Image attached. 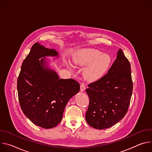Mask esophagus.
Instances as JSON below:
<instances>
[{
  "instance_id": "esophagus-1",
  "label": "esophagus",
  "mask_w": 152,
  "mask_h": 152,
  "mask_svg": "<svg viewBox=\"0 0 152 152\" xmlns=\"http://www.w3.org/2000/svg\"><path fill=\"white\" fill-rule=\"evenodd\" d=\"M80 91H82V92H83L85 90V88H86V86H85V85L84 84V83H81L80 84Z\"/></svg>"
}]
</instances>
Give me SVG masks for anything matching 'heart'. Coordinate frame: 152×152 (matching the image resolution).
<instances>
[{
  "instance_id": "b5f03b06",
  "label": "heart",
  "mask_w": 152,
  "mask_h": 152,
  "mask_svg": "<svg viewBox=\"0 0 152 152\" xmlns=\"http://www.w3.org/2000/svg\"><path fill=\"white\" fill-rule=\"evenodd\" d=\"M73 62L76 66H84L89 64L84 71L85 77L94 80L101 77L107 71L111 63V57L107 53L94 49H83L73 56Z\"/></svg>"
}]
</instances>
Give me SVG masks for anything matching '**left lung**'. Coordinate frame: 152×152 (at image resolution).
Listing matches in <instances>:
<instances>
[{
  "instance_id": "left-lung-1",
  "label": "left lung",
  "mask_w": 152,
  "mask_h": 152,
  "mask_svg": "<svg viewBox=\"0 0 152 152\" xmlns=\"http://www.w3.org/2000/svg\"><path fill=\"white\" fill-rule=\"evenodd\" d=\"M86 89L90 103L85 118L97 129L109 128L127 112L133 90L131 64L121 49L107 73Z\"/></svg>"
}]
</instances>
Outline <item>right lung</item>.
Wrapping results in <instances>:
<instances>
[{
	"instance_id": "1",
	"label": "right lung",
	"mask_w": 152,
	"mask_h": 152,
	"mask_svg": "<svg viewBox=\"0 0 152 152\" xmlns=\"http://www.w3.org/2000/svg\"><path fill=\"white\" fill-rule=\"evenodd\" d=\"M58 55L55 49L35 43L21 65L17 79L21 110L34 124L45 129L60 123L67 102L80 90L79 82L59 79L56 72L46 66V58L39 59Z\"/></svg>"
}]
</instances>
